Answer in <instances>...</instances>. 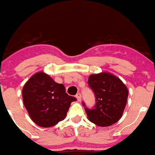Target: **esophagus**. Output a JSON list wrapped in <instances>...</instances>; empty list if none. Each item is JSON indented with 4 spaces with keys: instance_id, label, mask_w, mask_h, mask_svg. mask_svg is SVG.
I'll return each mask as SVG.
<instances>
[{
    "instance_id": "esophagus-1",
    "label": "esophagus",
    "mask_w": 155,
    "mask_h": 155,
    "mask_svg": "<svg viewBox=\"0 0 155 155\" xmlns=\"http://www.w3.org/2000/svg\"><path fill=\"white\" fill-rule=\"evenodd\" d=\"M76 97H77V99H78V101H81V98H82V97H81V93H77L76 94Z\"/></svg>"
}]
</instances>
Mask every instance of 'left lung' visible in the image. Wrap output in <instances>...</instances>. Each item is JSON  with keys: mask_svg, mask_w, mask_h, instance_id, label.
Masks as SVG:
<instances>
[{"mask_svg": "<svg viewBox=\"0 0 155 155\" xmlns=\"http://www.w3.org/2000/svg\"><path fill=\"white\" fill-rule=\"evenodd\" d=\"M87 83L96 99L93 108L87 107L83 102L88 119L101 127L117 123L122 117L128 99L126 86L118 78L107 72L91 75Z\"/></svg>", "mask_w": 155, "mask_h": 155, "instance_id": "8db88e82", "label": "left lung"}]
</instances>
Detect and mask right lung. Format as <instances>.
<instances>
[{"label": "right lung", "mask_w": 155, "mask_h": 155, "mask_svg": "<svg viewBox=\"0 0 155 155\" xmlns=\"http://www.w3.org/2000/svg\"><path fill=\"white\" fill-rule=\"evenodd\" d=\"M24 106L32 121L42 128L54 126L65 118L70 104L77 100L66 93L63 84L53 81L48 74H34L22 89Z\"/></svg>", "instance_id": "obj_1"}]
</instances>
